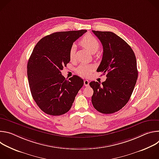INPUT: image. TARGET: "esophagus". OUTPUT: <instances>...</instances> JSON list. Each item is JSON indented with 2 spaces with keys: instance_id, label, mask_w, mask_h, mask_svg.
Listing matches in <instances>:
<instances>
[{
  "instance_id": "esophagus-1",
  "label": "esophagus",
  "mask_w": 159,
  "mask_h": 159,
  "mask_svg": "<svg viewBox=\"0 0 159 159\" xmlns=\"http://www.w3.org/2000/svg\"><path fill=\"white\" fill-rule=\"evenodd\" d=\"M84 85L86 86V87L89 86V81L87 80H84Z\"/></svg>"
}]
</instances>
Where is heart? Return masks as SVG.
I'll use <instances>...</instances> for the list:
<instances>
[{"instance_id": "obj_1", "label": "heart", "mask_w": 159, "mask_h": 159, "mask_svg": "<svg viewBox=\"0 0 159 159\" xmlns=\"http://www.w3.org/2000/svg\"><path fill=\"white\" fill-rule=\"evenodd\" d=\"M80 43L85 48H86L92 54L96 53L99 48V43L98 40L93 36L90 34H87L84 36L80 41ZM75 49V45L72 44L69 50V58L71 61L74 60ZM94 70V66L93 65L81 64L77 68L76 71L80 75L84 77H87L90 75Z\"/></svg>"}]
</instances>
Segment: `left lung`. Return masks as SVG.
Returning a JSON list of instances; mask_svg holds the SVG:
<instances>
[{
	"mask_svg": "<svg viewBox=\"0 0 159 159\" xmlns=\"http://www.w3.org/2000/svg\"><path fill=\"white\" fill-rule=\"evenodd\" d=\"M93 32L103 47L97 72L106 73L107 79L101 84L89 83L94 90L92 103L99 112L111 114L124 107L132 94L138 79L137 60L129 45L114 33Z\"/></svg>",
	"mask_w": 159,
	"mask_h": 159,
	"instance_id": "8db88e82",
	"label": "left lung"
}]
</instances>
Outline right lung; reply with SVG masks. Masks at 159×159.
<instances>
[{"mask_svg": "<svg viewBox=\"0 0 159 159\" xmlns=\"http://www.w3.org/2000/svg\"><path fill=\"white\" fill-rule=\"evenodd\" d=\"M87 30L53 33L36 44L27 66L33 99L45 113L59 116L69 111L84 80L77 75L66 80L61 70L70 61L73 43Z\"/></svg>", "mask_w": 159, "mask_h": 159, "instance_id": "add662e5", "label": "right lung"}]
</instances>
